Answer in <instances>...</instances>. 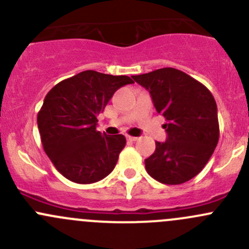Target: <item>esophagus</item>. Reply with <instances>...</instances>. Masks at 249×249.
<instances>
[{"label":"esophagus","instance_id":"esophagus-1","mask_svg":"<svg viewBox=\"0 0 249 249\" xmlns=\"http://www.w3.org/2000/svg\"><path fill=\"white\" fill-rule=\"evenodd\" d=\"M126 139H127V141H131V142H135V141H137V140H139V137H135V136H129V135H127V136H126Z\"/></svg>","mask_w":249,"mask_h":249}]
</instances>
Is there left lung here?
I'll list each match as a JSON object with an SVG mask.
<instances>
[{"label":"left lung","mask_w":249,"mask_h":249,"mask_svg":"<svg viewBox=\"0 0 249 249\" xmlns=\"http://www.w3.org/2000/svg\"><path fill=\"white\" fill-rule=\"evenodd\" d=\"M132 78L166 119L167 140L155 142V152L144 160L148 175L162 184L188 182L205 167L219 140L214 97L199 80L172 67Z\"/></svg>","instance_id":"obj_1"}]
</instances>
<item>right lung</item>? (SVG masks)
<instances>
[{"mask_svg": "<svg viewBox=\"0 0 249 249\" xmlns=\"http://www.w3.org/2000/svg\"><path fill=\"white\" fill-rule=\"evenodd\" d=\"M132 83L127 76L89 70L61 80L48 92L37 124L44 152L67 179L90 184L113 171L126 139L97 131V115L119 88Z\"/></svg>", "mask_w": 249, "mask_h": 249, "instance_id": "right-lung-1", "label": "right lung"}]
</instances>
